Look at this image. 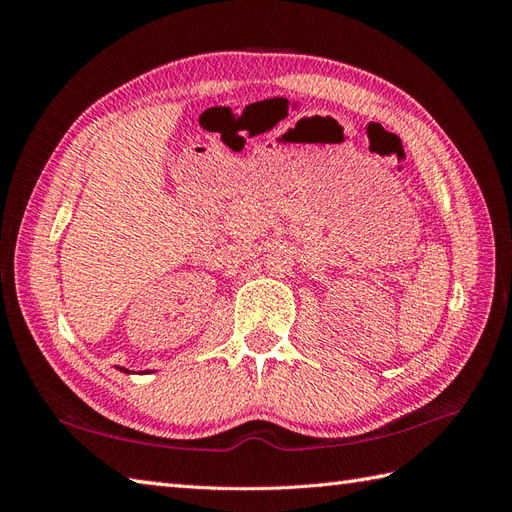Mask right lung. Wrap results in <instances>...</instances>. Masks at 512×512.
Instances as JSON below:
<instances>
[{"instance_id": "right-lung-1", "label": "right lung", "mask_w": 512, "mask_h": 512, "mask_svg": "<svg viewBox=\"0 0 512 512\" xmlns=\"http://www.w3.org/2000/svg\"><path fill=\"white\" fill-rule=\"evenodd\" d=\"M119 371H126V374H128V371H130V369H123V367H119Z\"/></svg>"}]
</instances>
